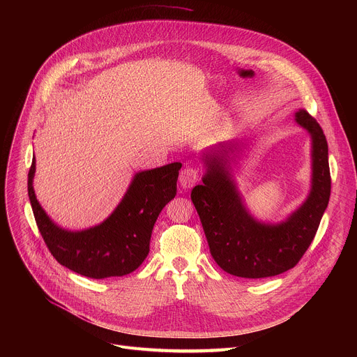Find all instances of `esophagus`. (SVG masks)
Here are the masks:
<instances>
[{"label":"esophagus","instance_id":"esophagus-1","mask_svg":"<svg viewBox=\"0 0 357 357\" xmlns=\"http://www.w3.org/2000/svg\"><path fill=\"white\" fill-rule=\"evenodd\" d=\"M197 181H199V171L193 167H186L179 174L181 186L185 188V189H189V188L195 186L197 183Z\"/></svg>","mask_w":357,"mask_h":357}]
</instances>
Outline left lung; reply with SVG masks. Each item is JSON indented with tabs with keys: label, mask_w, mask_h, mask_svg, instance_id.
Here are the masks:
<instances>
[{
	"label": "left lung",
	"mask_w": 357,
	"mask_h": 357,
	"mask_svg": "<svg viewBox=\"0 0 357 357\" xmlns=\"http://www.w3.org/2000/svg\"><path fill=\"white\" fill-rule=\"evenodd\" d=\"M295 121L312 138V188L301 208L285 222L270 225L254 219L243 205L231 179L230 160L240 142H222L206 154L203 183L190 199L200 218L218 266L236 277L266 278L294 268L311 245L331 196L328 142L318 121L299 110Z\"/></svg>",
	"instance_id": "left-lung-1"
}]
</instances>
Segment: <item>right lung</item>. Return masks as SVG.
Listing matches in <instances>:
<instances>
[{
    "label": "right lung",
    "mask_w": 357,
    "mask_h": 357,
    "mask_svg": "<svg viewBox=\"0 0 357 357\" xmlns=\"http://www.w3.org/2000/svg\"><path fill=\"white\" fill-rule=\"evenodd\" d=\"M182 164L138 172L116 211L98 226L82 231L58 227L36 200L32 186L35 158L28 174V196L40 236L63 267L94 280L123 277L137 270L149 252L154 225L176 195Z\"/></svg>",
    "instance_id": "1"
}]
</instances>
